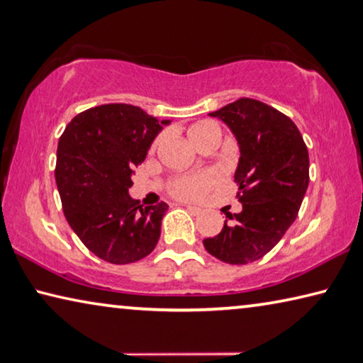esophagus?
<instances>
[{"instance_id": "1", "label": "esophagus", "mask_w": 363, "mask_h": 363, "mask_svg": "<svg viewBox=\"0 0 363 363\" xmlns=\"http://www.w3.org/2000/svg\"><path fill=\"white\" fill-rule=\"evenodd\" d=\"M187 211L192 213V215H202L203 210L199 208V206H187Z\"/></svg>"}]
</instances>
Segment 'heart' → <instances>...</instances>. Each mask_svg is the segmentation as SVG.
<instances>
[{"label":"heart","mask_w":363,"mask_h":363,"mask_svg":"<svg viewBox=\"0 0 363 363\" xmlns=\"http://www.w3.org/2000/svg\"><path fill=\"white\" fill-rule=\"evenodd\" d=\"M187 135L195 147H200L205 140L208 139H220V129L215 123H210V121H202V123H195L194 125L187 129ZM161 137H158L153 143V148L158 147ZM220 181V174L215 171L202 172V174H192V176H184L176 179L172 184V194L176 197L182 200H195L199 199L200 195H203L205 191Z\"/></svg>","instance_id":"1"}]
</instances>
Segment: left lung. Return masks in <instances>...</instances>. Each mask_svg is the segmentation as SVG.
I'll list each match as a JSON object with an SVG mask.
<instances>
[{
    "label": "left lung",
    "mask_w": 363,
    "mask_h": 363,
    "mask_svg": "<svg viewBox=\"0 0 363 363\" xmlns=\"http://www.w3.org/2000/svg\"><path fill=\"white\" fill-rule=\"evenodd\" d=\"M239 145L234 181L242 211L228 215L221 233L203 239L208 254L229 264L267 255L296 221L308 187V150L297 125L278 109L252 99L208 113Z\"/></svg>",
    "instance_id": "1"
}]
</instances>
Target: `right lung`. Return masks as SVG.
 <instances>
[{
    "mask_svg": "<svg viewBox=\"0 0 363 363\" xmlns=\"http://www.w3.org/2000/svg\"><path fill=\"white\" fill-rule=\"evenodd\" d=\"M139 106L113 103L77 114L56 153V186L62 211L84 245L101 260H142L158 244L168 205L143 206L129 195L134 169L169 125Z\"/></svg>",
    "mask_w": 363,
    "mask_h": 363,
    "instance_id": "add662e5",
    "label": "right lung"
}]
</instances>
